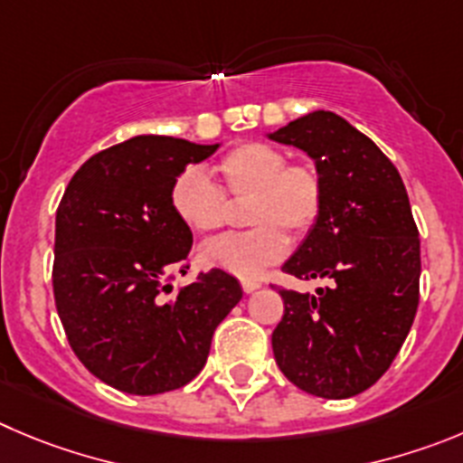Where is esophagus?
I'll use <instances>...</instances> for the list:
<instances>
[{"label": "esophagus", "mask_w": 463, "mask_h": 463, "mask_svg": "<svg viewBox=\"0 0 463 463\" xmlns=\"http://www.w3.org/2000/svg\"><path fill=\"white\" fill-rule=\"evenodd\" d=\"M258 288H260V280H249V279L241 280V290H244L246 295H251V292H256Z\"/></svg>", "instance_id": "obj_1"}]
</instances>
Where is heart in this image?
<instances>
[{
  "label": "heart",
  "instance_id": "1",
  "mask_svg": "<svg viewBox=\"0 0 463 463\" xmlns=\"http://www.w3.org/2000/svg\"><path fill=\"white\" fill-rule=\"evenodd\" d=\"M223 189L203 168H187L173 180L171 207L192 232L205 235L228 219V198H251L246 223L253 231L223 235L198 249V260L240 279H258L288 253L292 237H304L324 205V180L308 162H290L283 148L241 144L219 162Z\"/></svg>",
  "mask_w": 463,
  "mask_h": 463
}]
</instances>
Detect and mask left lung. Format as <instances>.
Instances as JSON below:
<instances>
[{"label":"left lung","mask_w":463,"mask_h":463,"mask_svg":"<svg viewBox=\"0 0 463 463\" xmlns=\"http://www.w3.org/2000/svg\"><path fill=\"white\" fill-rule=\"evenodd\" d=\"M267 137L304 150L324 180L322 212L283 271L326 285L279 290L274 358L310 395L354 397L391 368L416 317L420 240L407 189L377 144L334 111Z\"/></svg>","instance_id":"left-lung-1"}]
</instances>
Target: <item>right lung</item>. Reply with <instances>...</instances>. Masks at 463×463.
Here are the masks:
<instances>
[{
    "mask_svg": "<svg viewBox=\"0 0 463 463\" xmlns=\"http://www.w3.org/2000/svg\"><path fill=\"white\" fill-rule=\"evenodd\" d=\"M219 146L132 137L86 159L56 210L52 283L68 343L90 374L129 395L192 382L214 329L241 299L223 269L175 295L166 283L194 241L171 207L173 180Z\"/></svg>",
    "mask_w": 463,
    "mask_h": 463,
    "instance_id": "1",
    "label": "right lung"
}]
</instances>
